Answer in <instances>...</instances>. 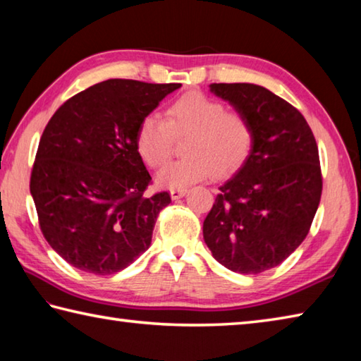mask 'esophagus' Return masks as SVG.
<instances>
[{"instance_id":"obj_1","label":"esophagus","mask_w":361,"mask_h":361,"mask_svg":"<svg viewBox=\"0 0 361 361\" xmlns=\"http://www.w3.org/2000/svg\"><path fill=\"white\" fill-rule=\"evenodd\" d=\"M185 193H187V190H184V188H173V190H171V198L180 200Z\"/></svg>"}]
</instances>
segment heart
Here are the masks:
<instances>
[{"label": "heart", "instance_id": "b5f03b06", "mask_svg": "<svg viewBox=\"0 0 361 361\" xmlns=\"http://www.w3.org/2000/svg\"><path fill=\"white\" fill-rule=\"evenodd\" d=\"M187 136L182 154L164 166L157 182L166 188H185L211 174L225 176L238 169L254 145L250 120L239 111H226L222 101L192 92L168 107L166 120L157 114L137 126L136 147L142 161L160 168L173 152L174 137Z\"/></svg>", "mask_w": 361, "mask_h": 361}]
</instances>
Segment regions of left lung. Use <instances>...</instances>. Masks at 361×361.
Masks as SVG:
<instances>
[{"label":"left lung","mask_w":361,"mask_h":361,"mask_svg":"<svg viewBox=\"0 0 361 361\" xmlns=\"http://www.w3.org/2000/svg\"><path fill=\"white\" fill-rule=\"evenodd\" d=\"M243 112L254 145L236 174L219 187L203 236L212 257L239 274L281 264L305 241L322 197L319 149L301 112L255 84H211Z\"/></svg>","instance_id":"1"}]
</instances>
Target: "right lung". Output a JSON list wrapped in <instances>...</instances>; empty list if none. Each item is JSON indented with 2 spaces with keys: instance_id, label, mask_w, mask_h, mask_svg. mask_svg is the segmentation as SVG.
<instances>
[{
  "instance_id": "right-lung-1",
  "label": "right lung",
  "mask_w": 361,
  "mask_h": 361,
  "mask_svg": "<svg viewBox=\"0 0 361 361\" xmlns=\"http://www.w3.org/2000/svg\"><path fill=\"white\" fill-rule=\"evenodd\" d=\"M180 84L109 79L63 103L44 130L30 192L46 241L85 273L125 269L149 249L169 193L147 197L152 177L137 126Z\"/></svg>"
}]
</instances>
